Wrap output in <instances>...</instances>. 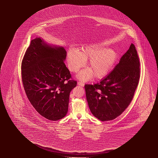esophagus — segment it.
I'll return each instance as SVG.
<instances>
[{
	"label": "esophagus",
	"instance_id": "obj_1",
	"mask_svg": "<svg viewBox=\"0 0 158 158\" xmlns=\"http://www.w3.org/2000/svg\"><path fill=\"white\" fill-rule=\"evenodd\" d=\"M78 84L79 85L81 86H84V83H82L81 81H79L78 83Z\"/></svg>",
	"mask_w": 158,
	"mask_h": 158
}]
</instances>
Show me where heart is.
Listing matches in <instances>:
<instances>
[{"label": "heart", "mask_w": 158, "mask_h": 158, "mask_svg": "<svg viewBox=\"0 0 158 158\" xmlns=\"http://www.w3.org/2000/svg\"><path fill=\"white\" fill-rule=\"evenodd\" d=\"M117 57V52L112 48H106L101 44L83 47L80 52L70 49L67 54L68 68L73 72H77L85 64V60H89V68L81 70L78 78L87 81L93 74L98 79L107 75L113 67Z\"/></svg>", "instance_id": "b5f03b06"}]
</instances>
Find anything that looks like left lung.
I'll use <instances>...</instances> for the list:
<instances>
[{"instance_id":"obj_1","label":"left lung","mask_w":158,"mask_h":158,"mask_svg":"<svg viewBox=\"0 0 158 158\" xmlns=\"http://www.w3.org/2000/svg\"><path fill=\"white\" fill-rule=\"evenodd\" d=\"M140 63L132 44L114 69L98 83L85 84L88 105L102 121L115 119L129 106L140 78Z\"/></svg>"}]
</instances>
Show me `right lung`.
<instances>
[{
  "label": "right lung",
  "mask_w": 158,
  "mask_h": 158,
  "mask_svg": "<svg viewBox=\"0 0 158 158\" xmlns=\"http://www.w3.org/2000/svg\"><path fill=\"white\" fill-rule=\"evenodd\" d=\"M67 52L62 47L32 40L21 63L23 88L31 105L50 121L62 119L67 114L69 95L77 86L64 64Z\"/></svg>",
  "instance_id": "right-lung-1"
}]
</instances>
